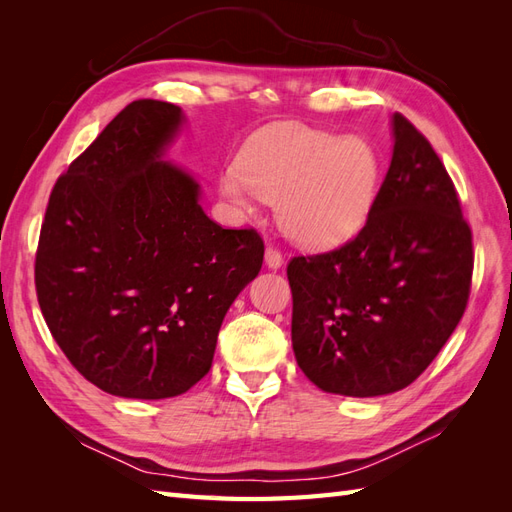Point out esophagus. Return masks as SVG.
Listing matches in <instances>:
<instances>
[{"mask_svg": "<svg viewBox=\"0 0 512 512\" xmlns=\"http://www.w3.org/2000/svg\"><path fill=\"white\" fill-rule=\"evenodd\" d=\"M265 262H267V267L269 269H280L282 265H284V258H282V254L275 250V247H267L265 250Z\"/></svg>", "mask_w": 512, "mask_h": 512, "instance_id": "1", "label": "esophagus"}]
</instances>
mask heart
<instances>
[{
    "label": "heart",
    "mask_w": 512,
    "mask_h": 512,
    "mask_svg": "<svg viewBox=\"0 0 512 512\" xmlns=\"http://www.w3.org/2000/svg\"><path fill=\"white\" fill-rule=\"evenodd\" d=\"M380 158L367 138L282 123L254 134L220 177L239 213L277 203L284 235L309 250H331L359 235L380 188Z\"/></svg>",
    "instance_id": "heart-1"
}]
</instances>
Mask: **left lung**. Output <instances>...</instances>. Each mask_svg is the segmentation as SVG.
<instances>
[{
  "label": "left lung",
  "instance_id": "obj_1",
  "mask_svg": "<svg viewBox=\"0 0 512 512\" xmlns=\"http://www.w3.org/2000/svg\"><path fill=\"white\" fill-rule=\"evenodd\" d=\"M374 211L339 250L288 265L292 350L324 393L406 389L451 337L472 284V230L438 153L395 113Z\"/></svg>",
  "mask_w": 512,
  "mask_h": 512
}]
</instances>
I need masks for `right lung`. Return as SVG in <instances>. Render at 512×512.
Segmentation results:
<instances>
[{"label":"right lung","instance_id":"1","mask_svg":"<svg viewBox=\"0 0 512 512\" xmlns=\"http://www.w3.org/2000/svg\"><path fill=\"white\" fill-rule=\"evenodd\" d=\"M179 106L136 100L61 175L36 254L42 316L104 393L177 397L211 369L228 307L262 267L256 230L222 228L168 162Z\"/></svg>","mask_w":512,"mask_h":512}]
</instances>
